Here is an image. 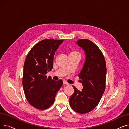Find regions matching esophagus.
I'll return each mask as SVG.
<instances>
[{
    "mask_svg": "<svg viewBox=\"0 0 129 129\" xmlns=\"http://www.w3.org/2000/svg\"><path fill=\"white\" fill-rule=\"evenodd\" d=\"M63 83H64V85H69V84L68 83H67V82H65V81H64Z\"/></svg>",
    "mask_w": 129,
    "mask_h": 129,
    "instance_id": "obj_1",
    "label": "esophagus"
}]
</instances>
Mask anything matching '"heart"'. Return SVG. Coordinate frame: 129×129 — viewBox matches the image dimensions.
<instances>
[{
	"instance_id": "obj_1",
	"label": "heart",
	"mask_w": 129,
	"mask_h": 129,
	"mask_svg": "<svg viewBox=\"0 0 129 129\" xmlns=\"http://www.w3.org/2000/svg\"><path fill=\"white\" fill-rule=\"evenodd\" d=\"M69 55H76V56H78L80 57L81 54H80V53H79L76 51H72L70 52Z\"/></svg>"
}]
</instances>
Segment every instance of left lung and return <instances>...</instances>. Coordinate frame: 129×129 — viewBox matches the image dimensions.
<instances>
[{"mask_svg": "<svg viewBox=\"0 0 129 129\" xmlns=\"http://www.w3.org/2000/svg\"><path fill=\"white\" fill-rule=\"evenodd\" d=\"M85 52V60L78 74L83 89L74 86V92L69 99L70 105L77 113L84 114L92 111L98 104L105 88L106 64L102 53L92 41L81 39L76 42Z\"/></svg>", "mask_w": 129, "mask_h": 129, "instance_id": "left-lung-1", "label": "left lung"}]
</instances>
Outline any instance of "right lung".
<instances>
[{
  "label": "right lung",
  "instance_id": "add662e5",
  "mask_svg": "<svg viewBox=\"0 0 129 129\" xmlns=\"http://www.w3.org/2000/svg\"><path fill=\"white\" fill-rule=\"evenodd\" d=\"M64 40L46 39L37 43L27 54L24 65L23 86L28 102L38 110L49 108L63 84L46 74L53 68L55 52Z\"/></svg>",
  "mask_w": 129,
  "mask_h": 129
}]
</instances>
